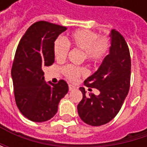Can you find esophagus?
Instances as JSON below:
<instances>
[{"label":"esophagus","mask_w":147,"mask_h":147,"mask_svg":"<svg viewBox=\"0 0 147 147\" xmlns=\"http://www.w3.org/2000/svg\"><path fill=\"white\" fill-rule=\"evenodd\" d=\"M74 89H76V87L73 86V85H69V90L70 91H72Z\"/></svg>","instance_id":"esophagus-1"}]
</instances>
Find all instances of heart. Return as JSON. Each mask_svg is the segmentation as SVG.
I'll return each instance as SVG.
<instances>
[{
    "instance_id": "heart-1",
    "label": "heart",
    "mask_w": 147,
    "mask_h": 147,
    "mask_svg": "<svg viewBox=\"0 0 147 147\" xmlns=\"http://www.w3.org/2000/svg\"><path fill=\"white\" fill-rule=\"evenodd\" d=\"M71 46L80 49L84 53V59L94 65L102 63L111 50V39L107 36H100L94 30L81 29L71 33L70 38L59 37L53 43V54L57 61H64L69 53ZM65 76L71 82H76L80 76L87 73L84 67L75 66L72 65H65L62 69Z\"/></svg>"
}]
</instances>
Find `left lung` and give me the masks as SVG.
<instances>
[{
  "label": "left lung",
  "instance_id": "left-lung-1",
  "mask_svg": "<svg viewBox=\"0 0 147 147\" xmlns=\"http://www.w3.org/2000/svg\"><path fill=\"white\" fill-rule=\"evenodd\" d=\"M111 37L110 53L98 71L84 81L85 86L99 89L100 94L87 95L84 88H80L82 100L77 105L78 115L91 126L111 121L119 112L130 87L131 59L128 44L116 30H111Z\"/></svg>",
  "mask_w": 147,
  "mask_h": 147
}]
</instances>
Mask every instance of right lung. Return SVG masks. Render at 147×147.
I'll list each match as a JSON object with an SVG mask.
<instances>
[{"instance_id":"add662e5","label":"right lung","mask_w":147,"mask_h":147,"mask_svg":"<svg viewBox=\"0 0 147 147\" xmlns=\"http://www.w3.org/2000/svg\"><path fill=\"white\" fill-rule=\"evenodd\" d=\"M47 21L34 23L22 36L15 53L12 77L16 105L20 112L33 122H46L58 111L60 100L68 93L65 81L47 83L45 66L54 62L53 43L66 30Z\"/></svg>"}]
</instances>
